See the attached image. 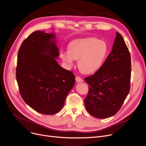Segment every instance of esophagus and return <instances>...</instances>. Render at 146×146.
Instances as JSON below:
<instances>
[{"instance_id": "34e87169", "label": "esophagus", "mask_w": 146, "mask_h": 146, "mask_svg": "<svg viewBox=\"0 0 146 146\" xmlns=\"http://www.w3.org/2000/svg\"><path fill=\"white\" fill-rule=\"evenodd\" d=\"M75 81H76L77 83H81L83 81V79L78 76H77L76 77H75Z\"/></svg>"}]
</instances>
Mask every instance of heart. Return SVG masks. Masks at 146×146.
<instances>
[{
	"mask_svg": "<svg viewBox=\"0 0 146 146\" xmlns=\"http://www.w3.org/2000/svg\"><path fill=\"white\" fill-rule=\"evenodd\" d=\"M108 50V45L104 40L92 37L77 39L69 44L68 51H61L60 58L68 68H72L75 60H78L80 71L90 74L101 68Z\"/></svg>",
	"mask_w": 146,
	"mask_h": 146,
	"instance_id": "b5f03b06",
	"label": "heart"
}]
</instances>
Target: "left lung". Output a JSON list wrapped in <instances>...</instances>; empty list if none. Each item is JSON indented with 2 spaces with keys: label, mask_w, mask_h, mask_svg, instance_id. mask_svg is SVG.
<instances>
[{
  "label": "left lung",
  "mask_w": 146,
  "mask_h": 146,
  "mask_svg": "<svg viewBox=\"0 0 146 146\" xmlns=\"http://www.w3.org/2000/svg\"><path fill=\"white\" fill-rule=\"evenodd\" d=\"M131 74L129 51L123 37L117 32L111 52L101 68L85 78L90 86L84 99L87 111L99 119L117 113L129 92Z\"/></svg>",
  "instance_id": "8db88e82"
}]
</instances>
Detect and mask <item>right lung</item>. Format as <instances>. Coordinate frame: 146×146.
<instances>
[{
  "label": "right lung",
  "mask_w": 146,
  "mask_h": 146,
  "mask_svg": "<svg viewBox=\"0 0 146 146\" xmlns=\"http://www.w3.org/2000/svg\"><path fill=\"white\" fill-rule=\"evenodd\" d=\"M54 33L36 31L20 46L16 78L24 101L36 111L46 115L58 113L75 84V76L62 68Z\"/></svg>",
  "instance_id": "add662e5"
}]
</instances>
